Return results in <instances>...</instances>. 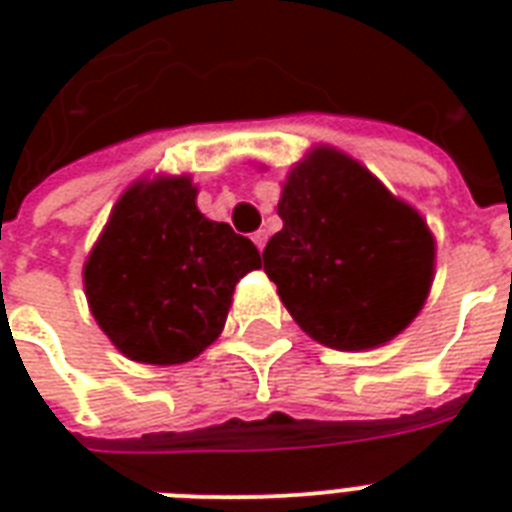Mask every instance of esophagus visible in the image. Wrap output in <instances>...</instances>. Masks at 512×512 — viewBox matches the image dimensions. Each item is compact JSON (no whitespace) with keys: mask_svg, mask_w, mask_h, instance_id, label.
<instances>
[{"mask_svg":"<svg viewBox=\"0 0 512 512\" xmlns=\"http://www.w3.org/2000/svg\"><path fill=\"white\" fill-rule=\"evenodd\" d=\"M252 241H255V247L260 249V252H263L265 241H268V233H265V231H257V233H252Z\"/></svg>","mask_w":512,"mask_h":512,"instance_id":"34e87169","label":"esophagus"}]
</instances>
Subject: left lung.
Masks as SVG:
<instances>
[{
	"instance_id": "1",
	"label": "left lung",
	"mask_w": 512,
	"mask_h": 512,
	"mask_svg": "<svg viewBox=\"0 0 512 512\" xmlns=\"http://www.w3.org/2000/svg\"><path fill=\"white\" fill-rule=\"evenodd\" d=\"M263 268L305 335L337 350L393 340L430 292L436 241L372 172L321 146L295 164Z\"/></svg>"
}]
</instances>
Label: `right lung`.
Segmentation results:
<instances>
[{"label": "right lung", "instance_id": "obj_1", "mask_svg": "<svg viewBox=\"0 0 512 512\" xmlns=\"http://www.w3.org/2000/svg\"><path fill=\"white\" fill-rule=\"evenodd\" d=\"M255 268V244L201 215L191 177H159L116 201L84 263V292L124 356L170 366L217 340L233 289Z\"/></svg>", "mask_w": 512, "mask_h": 512}]
</instances>
